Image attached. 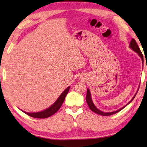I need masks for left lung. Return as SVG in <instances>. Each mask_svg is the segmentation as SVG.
<instances>
[{"mask_svg":"<svg viewBox=\"0 0 147 147\" xmlns=\"http://www.w3.org/2000/svg\"><path fill=\"white\" fill-rule=\"evenodd\" d=\"M130 48L132 49L134 51H135L136 53H137L138 54V55L141 57V59H142V61H143V54H142V53H141L140 49L139 48L138 44H137L136 41H135V39H131V41H130ZM138 90H139V89H138ZM137 93H138V92H137ZM136 94L137 93H136V94H135V95H134V96L132 98V99H131V100L130 102H129L127 104H126V105L123 106V108H120L119 109H118V110L115 111H112V112H107V113L103 112V111H100V109H98V108H96V106L94 105L93 101H92L91 96V93H90V91H89V89H88V90H87L86 102H87V103H88V104L89 108H90L91 110L93 111V112L97 113V114H98V115H103V116H108V115H113V114H115L116 113H118L119 111H120L121 110H122V109H123L124 108H125V107L127 106L128 104H130L131 102L134 100V97H135V96L136 95Z\"/></svg>","mask_w":147,"mask_h":147,"instance_id":"obj_1","label":"left lung"}]
</instances>
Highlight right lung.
<instances>
[{"label": "right lung", "mask_w": 147, "mask_h": 147, "mask_svg": "<svg viewBox=\"0 0 147 147\" xmlns=\"http://www.w3.org/2000/svg\"><path fill=\"white\" fill-rule=\"evenodd\" d=\"M69 89H70V86H69L65 90L63 93H62L60 96H59L58 98L56 100L53 105L51 107H49V108H47L45 110L40 111V112H36V113H29L26 112V111H23L24 113H26V115H28L34 118H38V119H45L51 117V115H54V113H56L58 111V109L61 108L62 104L63 103L65 100V98L67 95V94L68 93Z\"/></svg>", "instance_id": "add662e5"}]
</instances>
